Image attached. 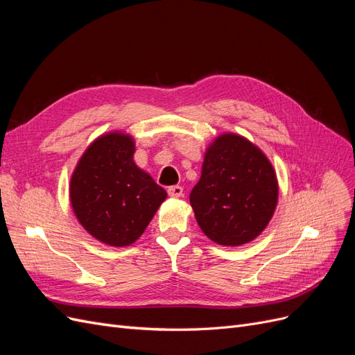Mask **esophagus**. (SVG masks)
<instances>
[{
	"label": "esophagus",
	"mask_w": 355,
	"mask_h": 355,
	"mask_svg": "<svg viewBox=\"0 0 355 355\" xmlns=\"http://www.w3.org/2000/svg\"><path fill=\"white\" fill-rule=\"evenodd\" d=\"M167 192H168V196H170V197L179 198V197L184 196V188L179 187V185H175V187H170V188L167 189Z\"/></svg>",
	"instance_id": "34e87169"
}]
</instances>
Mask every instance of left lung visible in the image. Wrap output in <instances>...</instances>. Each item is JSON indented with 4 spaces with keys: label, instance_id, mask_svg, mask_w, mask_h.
Wrapping results in <instances>:
<instances>
[{
    "label": "left lung",
    "instance_id": "obj_1",
    "mask_svg": "<svg viewBox=\"0 0 355 355\" xmlns=\"http://www.w3.org/2000/svg\"><path fill=\"white\" fill-rule=\"evenodd\" d=\"M278 200L270 159L243 136L216 137L204 155L189 201L202 232L220 245L254 240L271 220Z\"/></svg>",
    "mask_w": 355,
    "mask_h": 355
}]
</instances>
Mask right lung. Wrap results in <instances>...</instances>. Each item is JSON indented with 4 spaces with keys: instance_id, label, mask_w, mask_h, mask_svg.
Returning a JSON list of instances; mask_svg holds the SVG:
<instances>
[{
    "instance_id": "right-lung-1",
    "label": "right lung",
    "mask_w": 355,
    "mask_h": 355,
    "mask_svg": "<svg viewBox=\"0 0 355 355\" xmlns=\"http://www.w3.org/2000/svg\"><path fill=\"white\" fill-rule=\"evenodd\" d=\"M133 139L120 132L103 135L85 149L71 178L75 216L96 240L124 247L135 243L167 192L139 168Z\"/></svg>"
}]
</instances>
